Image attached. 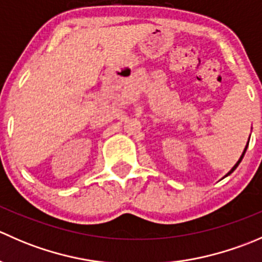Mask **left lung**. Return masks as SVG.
Returning <instances> with one entry per match:
<instances>
[{"label":"left lung","instance_id":"8db88e82","mask_svg":"<svg viewBox=\"0 0 262 262\" xmlns=\"http://www.w3.org/2000/svg\"><path fill=\"white\" fill-rule=\"evenodd\" d=\"M248 142H250V139H248ZM248 142H247V146H246V147H245L244 152H242L241 157H239V160H238V161H237V163H236V165H234V166H233V167H232V170H231V171H229V172H228V173H227V175H226V176H224V178H227V176H228V175H231V173H232V172H233V171H234V170H236V168H237V167H238V165H239V163H241L242 158H244V156H245V153H246V149H247V147H248Z\"/></svg>","mask_w":262,"mask_h":262}]
</instances>
